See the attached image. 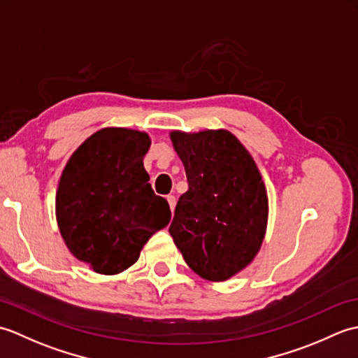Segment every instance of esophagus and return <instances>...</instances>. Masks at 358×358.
Returning a JSON list of instances; mask_svg holds the SVG:
<instances>
[{"label":"esophagus","mask_w":358,"mask_h":358,"mask_svg":"<svg viewBox=\"0 0 358 358\" xmlns=\"http://www.w3.org/2000/svg\"><path fill=\"white\" fill-rule=\"evenodd\" d=\"M166 200H167V203H169V208H171V210L173 212V209H175V203H177V199H175L173 195H167V196H166Z\"/></svg>","instance_id":"34e87169"}]
</instances>
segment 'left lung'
<instances>
[{
  "label": "left lung",
  "instance_id": "left-lung-1",
  "mask_svg": "<svg viewBox=\"0 0 358 358\" xmlns=\"http://www.w3.org/2000/svg\"><path fill=\"white\" fill-rule=\"evenodd\" d=\"M189 189L169 226L173 243L195 273L224 281L254 260L268 224L260 171L229 131L171 132Z\"/></svg>",
  "mask_w": 358,
  "mask_h": 358
}]
</instances>
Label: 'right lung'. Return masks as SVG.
I'll list each match as a JSON object with an SVG mask.
<instances>
[{"label":"right lung","instance_id":"obj_1","mask_svg":"<svg viewBox=\"0 0 358 358\" xmlns=\"http://www.w3.org/2000/svg\"><path fill=\"white\" fill-rule=\"evenodd\" d=\"M149 148L144 132L101 129L73 152L59 178V232L73 257L98 273L127 269L171 222L169 204L152 191L143 166Z\"/></svg>","mask_w":358,"mask_h":358}]
</instances>
